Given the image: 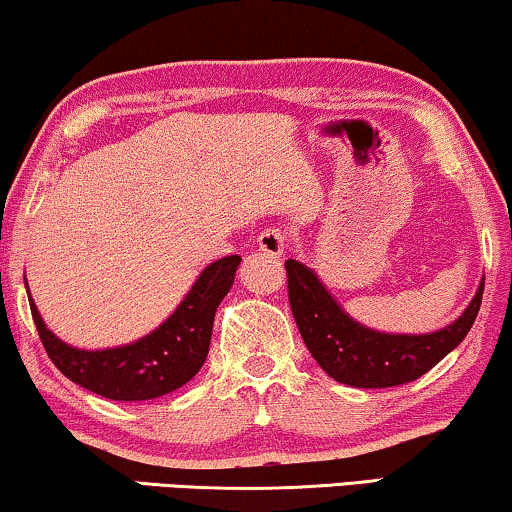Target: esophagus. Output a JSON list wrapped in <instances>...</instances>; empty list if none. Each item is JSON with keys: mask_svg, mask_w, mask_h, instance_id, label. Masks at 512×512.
Returning <instances> with one entry per match:
<instances>
[{"mask_svg": "<svg viewBox=\"0 0 512 512\" xmlns=\"http://www.w3.org/2000/svg\"><path fill=\"white\" fill-rule=\"evenodd\" d=\"M258 251H263V254L268 256H282L284 249H286V233L279 228H268L263 230L261 235H258Z\"/></svg>", "mask_w": 512, "mask_h": 512, "instance_id": "obj_1", "label": "esophagus"}]
</instances>
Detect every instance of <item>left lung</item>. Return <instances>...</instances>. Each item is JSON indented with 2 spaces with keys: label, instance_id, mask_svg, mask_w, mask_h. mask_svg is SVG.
Segmentation results:
<instances>
[{
  "label": "left lung",
  "instance_id": "left-lung-1",
  "mask_svg": "<svg viewBox=\"0 0 512 512\" xmlns=\"http://www.w3.org/2000/svg\"><path fill=\"white\" fill-rule=\"evenodd\" d=\"M284 268L293 319L314 361L335 382L356 389L398 387L429 373L471 331L485 291L480 282L464 314L436 333L396 335L354 321L307 265L289 258Z\"/></svg>",
  "mask_w": 512,
  "mask_h": 512
}]
</instances>
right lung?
Here are the masks:
<instances>
[{
    "mask_svg": "<svg viewBox=\"0 0 512 512\" xmlns=\"http://www.w3.org/2000/svg\"><path fill=\"white\" fill-rule=\"evenodd\" d=\"M240 261V256H226L207 265L177 310L130 345L95 352L67 345L48 331L30 296L34 326L55 368L72 382L111 401H151L184 387L202 368L216 307L228 296Z\"/></svg>",
    "mask_w": 512,
    "mask_h": 512,
    "instance_id": "right-lung-1",
    "label": "right lung"
}]
</instances>
